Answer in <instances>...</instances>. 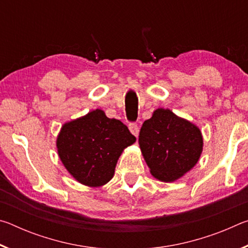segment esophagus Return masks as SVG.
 Here are the masks:
<instances>
[{"mask_svg":"<svg viewBox=\"0 0 248 248\" xmlns=\"http://www.w3.org/2000/svg\"><path fill=\"white\" fill-rule=\"evenodd\" d=\"M129 130H130V132H131L133 136H136V137H138V134H139V131H140L139 127H138L137 124H130Z\"/></svg>","mask_w":248,"mask_h":248,"instance_id":"obj_1","label":"esophagus"}]
</instances>
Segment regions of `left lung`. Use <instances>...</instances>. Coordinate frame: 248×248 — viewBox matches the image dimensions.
I'll list each match as a JSON object with an SVG mask.
<instances>
[{
    "label": "left lung",
    "mask_w": 248,
    "mask_h": 248,
    "mask_svg": "<svg viewBox=\"0 0 248 248\" xmlns=\"http://www.w3.org/2000/svg\"><path fill=\"white\" fill-rule=\"evenodd\" d=\"M142 155L151 174L161 182H175L194 167L202 153L200 129L170 109L158 108L142 124Z\"/></svg>",
    "instance_id": "1"
}]
</instances>
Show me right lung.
<instances>
[{"mask_svg":"<svg viewBox=\"0 0 248 248\" xmlns=\"http://www.w3.org/2000/svg\"><path fill=\"white\" fill-rule=\"evenodd\" d=\"M134 142L127 125L96 109L62 125L57 149L66 170L78 183L100 187L114 177L121 153Z\"/></svg>","mask_w":248,"mask_h":248,"instance_id":"1","label":"right lung"}]
</instances>
